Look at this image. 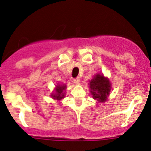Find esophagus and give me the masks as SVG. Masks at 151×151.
I'll use <instances>...</instances> for the list:
<instances>
[{
    "label": "esophagus",
    "mask_w": 151,
    "mask_h": 151,
    "mask_svg": "<svg viewBox=\"0 0 151 151\" xmlns=\"http://www.w3.org/2000/svg\"><path fill=\"white\" fill-rule=\"evenodd\" d=\"M74 83L77 84V85H78V84H80V79H79V78L75 79V80H74Z\"/></svg>",
    "instance_id": "esophagus-1"
}]
</instances>
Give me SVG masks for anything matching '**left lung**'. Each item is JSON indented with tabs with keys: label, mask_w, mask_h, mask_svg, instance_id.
I'll return each mask as SVG.
<instances>
[{
	"label": "left lung",
	"mask_w": 151,
	"mask_h": 151,
	"mask_svg": "<svg viewBox=\"0 0 151 151\" xmlns=\"http://www.w3.org/2000/svg\"><path fill=\"white\" fill-rule=\"evenodd\" d=\"M89 88L91 95L95 100L100 103L107 101L111 91V83L109 80L104 76V74H96L93 79L89 81Z\"/></svg>",
	"instance_id": "1"
}]
</instances>
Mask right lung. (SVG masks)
<instances>
[{"label":"right lung","instance_id":"add662e5","mask_svg":"<svg viewBox=\"0 0 151 151\" xmlns=\"http://www.w3.org/2000/svg\"><path fill=\"white\" fill-rule=\"evenodd\" d=\"M66 88L65 85H57L56 86L54 92H52L50 97L56 101H61L62 99L65 98V90Z\"/></svg>","mask_w":151,"mask_h":151}]
</instances>
